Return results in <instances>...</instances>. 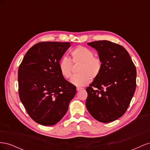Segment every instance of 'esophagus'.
I'll return each mask as SVG.
<instances>
[{"label": "esophagus", "instance_id": "1", "mask_svg": "<svg viewBox=\"0 0 150 150\" xmlns=\"http://www.w3.org/2000/svg\"><path fill=\"white\" fill-rule=\"evenodd\" d=\"M82 89H83V88H81V87H77L76 88V90L78 91H81V90H82Z\"/></svg>", "mask_w": 150, "mask_h": 150}]
</instances>
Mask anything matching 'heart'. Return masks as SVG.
<instances>
[{
	"label": "heart",
	"mask_w": 150,
	"mask_h": 150,
	"mask_svg": "<svg viewBox=\"0 0 150 150\" xmlns=\"http://www.w3.org/2000/svg\"><path fill=\"white\" fill-rule=\"evenodd\" d=\"M71 59L63 57L59 62L60 73L66 79H69L72 75V63L80 64L78 72L79 74L73 76L71 83L76 86H84L88 84L93 79L96 78L103 68V61L98 56H94V52L88 47L79 46L71 52Z\"/></svg>",
	"instance_id": "b5f03b06"
}]
</instances>
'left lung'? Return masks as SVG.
<instances>
[{"label":"left lung","instance_id":"left-lung-1","mask_svg":"<svg viewBox=\"0 0 150 150\" xmlns=\"http://www.w3.org/2000/svg\"><path fill=\"white\" fill-rule=\"evenodd\" d=\"M103 61L100 74L86 88L87 110L95 120L110 122L123 115L136 89L137 70L129 53L108 40L88 42Z\"/></svg>","mask_w":150,"mask_h":150}]
</instances>
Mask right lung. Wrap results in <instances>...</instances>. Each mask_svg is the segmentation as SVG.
I'll use <instances>...</instances> for the list:
<instances>
[{
  "mask_svg": "<svg viewBox=\"0 0 150 150\" xmlns=\"http://www.w3.org/2000/svg\"><path fill=\"white\" fill-rule=\"evenodd\" d=\"M70 42H41L30 47L18 70L19 95L35 122L52 126L67 111L76 88L61 74L59 62Z\"/></svg>",
  "mask_w": 150,
  "mask_h": 150,
  "instance_id": "add662e5",
  "label": "right lung"
}]
</instances>
